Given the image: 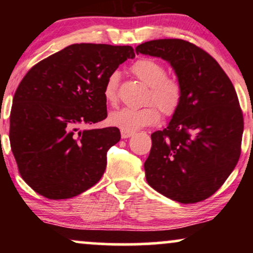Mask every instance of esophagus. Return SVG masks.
<instances>
[{
  "mask_svg": "<svg viewBox=\"0 0 253 253\" xmlns=\"http://www.w3.org/2000/svg\"><path fill=\"white\" fill-rule=\"evenodd\" d=\"M133 134H134V132H130V130L121 129V136H123V139L129 138V136H132Z\"/></svg>",
  "mask_w": 253,
  "mask_h": 253,
  "instance_id": "34e87169",
  "label": "esophagus"
}]
</instances>
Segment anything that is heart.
Returning a JSON list of instances; mask_svg holds the SVG:
<instances>
[{"mask_svg": "<svg viewBox=\"0 0 253 253\" xmlns=\"http://www.w3.org/2000/svg\"><path fill=\"white\" fill-rule=\"evenodd\" d=\"M130 69L141 82L149 85L150 90L147 92L146 102L150 104L138 109L121 108L115 110L109 114V124L130 132L152 126L161 119L157 106L165 117H172L178 110L183 98L181 82L176 77L167 75V69L163 64L152 58L138 59ZM119 72L113 71L103 86L104 100L112 106L117 104L119 101Z\"/></svg>", "mask_w": 253, "mask_h": 253, "instance_id": "1", "label": "heart"}]
</instances>
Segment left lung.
<instances>
[{
    "label": "left lung",
    "mask_w": 253,
    "mask_h": 253,
    "mask_svg": "<svg viewBox=\"0 0 253 253\" xmlns=\"http://www.w3.org/2000/svg\"><path fill=\"white\" fill-rule=\"evenodd\" d=\"M135 52L168 60L183 88L170 124L151 134L146 181L173 201H203L225 183L242 152L244 118L236 89L210 53L185 40H151Z\"/></svg>",
    "instance_id": "left-lung-1"
}]
</instances>
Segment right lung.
I'll list each match as a JSON object with an SVG mask.
<instances>
[{
	"instance_id": "1",
	"label": "right lung",
	"mask_w": 253,
	"mask_h": 253,
	"mask_svg": "<svg viewBox=\"0 0 253 253\" xmlns=\"http://www.w3.org/2000/svg\"><path fill=\"white\" fill-rule=\"evenodd\" d=\"M133 57L130 46L74 43L22 78L13 98L9 140L20 175L34 191L70 199L100 181L120 130L80 127L107 118L104 83Z\"/></svg>"
}]
</instances>
